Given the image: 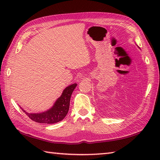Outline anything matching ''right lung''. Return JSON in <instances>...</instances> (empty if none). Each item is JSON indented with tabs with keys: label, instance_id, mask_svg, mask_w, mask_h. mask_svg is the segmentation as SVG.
<instances>
[{
	"label": "right lung",
	"instance_id": "obj_1",
	"mask_svg": "<svg viewBox=\"0 0 160 160\" xmlns=\"http://www.w3.org/2000/svg\"><path fill=\"white\" fill-rule=\"evenodd\" d=\"M76 86L77 84H73L67 87L63 91L61 96L56 100L53 107L46 112L41 113H29L23 109L22 110L32 120L38 122V123H57V122L62 120L69 111L71 94Z\"/></svg>",
	"mask_w": 160,
	"mask_h": 160
}]
</instances>
